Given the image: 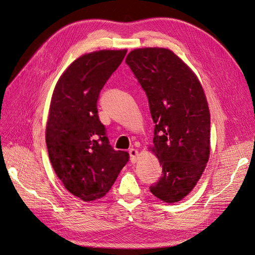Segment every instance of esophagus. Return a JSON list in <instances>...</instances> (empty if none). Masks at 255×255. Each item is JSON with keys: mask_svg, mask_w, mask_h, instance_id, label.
I'll list each match as a JSON object with an SVG mask.
<instances>
[{"mask_svg": "<svg viewBox=\"0 0 255 255\" xmlns=\"http://www.w3.org/2000/svg\"><path fill=\"white\" fill-rule=\"evenodd\" d=\"M129 156H130V160L133 161V163H136L138 160V156H139V151L137 149H129Z\"/></svg>", "mask_w": 255, "mask_h": 255, "instance_id": "obj_1", "label": "esophagus"}]
</instances>
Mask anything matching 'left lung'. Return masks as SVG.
Listing matches in <instances>:
<instances>
[{
  "mask_svg": "<svg viewBox=\"0 0 255 255\" xmlns=\"http://www.w3.org/2000/svg\"><path fill=\"white\" fill-rule=\"evenodd\" d=\"M126 63L145 91L155 123L151 151L163 175L150 191L166 203L179 202L194 189L210 158L211 115L203 87L169 49H135Z\"/></svg>",
  "mask_w": 255,
  "mask_h": 255,
  "instance_id": "1",
  "label": "left lung"
}]
</instances>
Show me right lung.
I'll list each match as a JSON object with an SVG mask.
<instances>
[{
  "instance_id": "right-lung-1",
  "label": "right lung",
  "mask_w": 255,
  "mask_h": 255,
  "mask_svg": "<svg viewBox=\"0 0 255 255\" xmlns=\"http://www.w3.org/2000/svg\"><path fill=\"white\" fill-rule=\"evenodd\" d=\"M127 51L84 54L61 74L52 95L45 128L49 158L65 188L85 202L104 197L128 160V152L112 148L97 109L100 91Z\"/></svg>"
}]
</instances>
